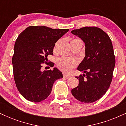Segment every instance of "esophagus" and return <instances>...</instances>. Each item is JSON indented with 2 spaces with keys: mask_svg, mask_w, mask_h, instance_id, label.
<instances>
[{
  "mask_svg": "<svg viewBox=\"0 0 126 126\" xmlns=\"http://www.w3.org/2000/svg\"><path fill=\"white\" fill-rule=\"evenodd\" d=\"M63 77L64 78H69L70 77V76H69V75H66V73H63Z\"/></svg>",
  "mask_w": 126,
  "mask_h": 126,
  "instance_id": "34e87169",
  "label": "esophagus"
}]
</instances>
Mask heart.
Returning a JSON list of instances; mask_svg holds the SVG:
<instances>
[{"label": "heart", "mask_w": 126, "mask_h": 126, "mask_svg": "<svg viewBox=\"0 0 126 126\" xmlns=\"http://www.w3.org/2000/svg\"><path fill=\"white\" fill-rule=\"evenodd\" d=\"M80 41L79 39H74L72 41ZM57 65L58 67L62 71L69 73L72 70V69L76 65V62L73 59H70L66 57H62L59 59L57 61Z\"/></svg>", "instance_id": "b5f03b06"}]
</instances>
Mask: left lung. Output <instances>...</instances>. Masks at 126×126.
Listing matches in <instances>:
<instances>
[{
	"label": "left lung",
	"mask_w": 126,
	"mask_h": 126,
	"mask_svg": "<svg viewBox=\"0 0 126 126\" xmlns=\"http://www.w3.org/2000/svg\"><path fill=\"white\" fill-rule=\"evenodd\" d=\"M85 46V56L77 69L83 75L76 76L79 85L72 89L78 101L92 103L103 96L112 81L115 60L112 42L106 33L97 27H83L71 31Z\"/></svg>",
	"instance_id": "obj_1"
}]
</instances>
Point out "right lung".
Listing matches in <instances>:
<instances>
[{"label": "right lung", "mask_w": 126, "mask_h": 126, "mask_svg": "<svg viewBox=\"0 0 126 126\" xmlns=\"http://www.w3.org/2000/svg\"><path fill=\"white\" fill-rule=\"evenodd\" d=\"M69 29L30 26L18 36L12 57L14 80L18 91L27 100L39 102L49 96L54 82L63 78L57 68L42 70V64L53 54L55 43ZM50 66L53 67L54 63Z\"/></svg>", "instance_id": "obj_1"}]
</instances>
